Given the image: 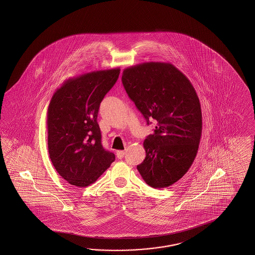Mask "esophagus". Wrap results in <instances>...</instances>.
I'll return each instance as SVG.
<instances>
[{"mask_svg": "<svg viewBox=\"0 0 255 255\" xmlns=\"http://www.w3.org/2000/svg\"><path fill=\"white\" fill-rule=\"evenodd\" d=\"M125 153L126 152L124 150H119V151H117V157L121 159L125 156Z\"/></svg>", "mask_w": 255, "mask_h": 255, "instance_id": "1", "label": "esophagus"}]
</instances>
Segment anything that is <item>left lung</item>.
Returning a JSON list of instances; mask_svg holds the SVG:
<instances>
[{
    "instance_id": "obj_1",
    "label": "left lung",
    "mask_w": 255,
    "mask_h": 255,
    "mask_svg": "<svg viewBox=\"0 0 255 255\" xmlns=\"http://www.w3.org/2000/svg\"><path fill=\"white\" fill-rule=\"evenodd\" d=\"M122 83L146 124L157 120L143 142L146 157L136 168L152 188L169 187L187 173L201 141L202 115L195 89L177 67L161 62L126 68Z\"/></svg>"
}]
</instances>
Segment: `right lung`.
I'll return each mask as SVG.
<instances>
[{
	"instance_id": "right-lung-1",
	"label": "right lung",
	"mask_w": 255,
	"mask_h": 255,
	"mask_svg": "<svg viewBox=\"0 0 255 255\" xmlns=\"http://www.w3.org/2000/svg\"><path fill=\"white\" fill-rule=\"evenodd\" d=\"M120 68L94 71L65 80L47 110L50 159L68 183L85 188L115 160L101 144L98 109L119 78Z\"/></svg>"
}]
</instances>
